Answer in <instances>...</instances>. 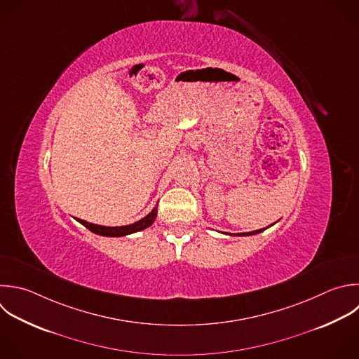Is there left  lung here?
<instances>
[{"mask_svg":"<svg viewBox=\"0 0 359 359\" xmlns=\"http://www.w3.org/2000/svg\"><path fill=\"white\" fill-rule=\"evenodd\" d=\"M265 229H259V230H255V231H250V233H238V236H252V234H257V233H261L264 231Z\"/></svg>","mask_w":359,"mask_h":359,"instance_id":"obj_1","label":"left lung"}]
</instances>
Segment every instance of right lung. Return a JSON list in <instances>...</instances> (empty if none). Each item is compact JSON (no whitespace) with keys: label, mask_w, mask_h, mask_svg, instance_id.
Returning a JSON list of instances; mask_svg holds the SVG:
<instances>
[{"label":"right lung","mask_w":359,"mask_h":359,"mask_svg":"<svg viewBox=\"0 0 359 359\" xmlns=\"http://www.w3.org/2000/svg\"><path fill=\"white\" fill-rule=\"evenodd\" d=\"M157 206H158V203H157ZM157 206H156L146 217H143L142 220H139V222H136V223H133V224H128V226L107 227V226L93 224V223H88V222L81 220V219H77V220H79L83 226H86L88 230H91L93 233H95V234L108 236V237H122V236H126V234H132V233L144 230V229H147L149 226H151L153 222H154L156 217H157Z\"/></svg>","instance_id":"obj_1"}]
</instances>
